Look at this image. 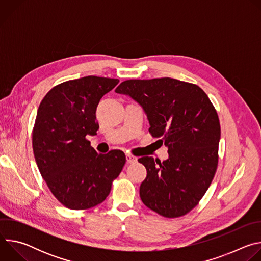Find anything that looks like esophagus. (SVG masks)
Instances as JSON below:
<instances>
[{"label":"esophagus","mask_w":261,"mask_h":261,"mask_svg":"<svg viewBox=\"0 0 261 261\" xmlns=\"http://www.w3.org/2000/svg\"><path fill=\"white\" fill-rule=\"evenodd\" d=\"M126 160H127V163H135L136 161H137V158L136 157H134V156H132L131 154H127L126 155Z\"/></svg>","instance_id":"1"}]
</instances>
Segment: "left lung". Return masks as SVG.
Returning a JSON list of instances; mask_svg holds the SVG:
<instances>
[{"label": "left lung", "mask_w": 261, "mask_h": 261, "mask_svg": "<svg viewBox=\"0 0 261 261\" xmlns=\"http://www.w3.org/2000/svg\"><path fill=\"white\" fill-rule=\"evenodd\" d=\"M116 93L142 107L148 131L168 148L163 162L138 159L146 168L139 188L142 202L166 218L186 215L202 198L217 169L221 129L215 107L198 86L169 77L126 81Z\"/></svg>", "instance_id": "left-lung-1"}]
</instances>
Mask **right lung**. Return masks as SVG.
I'll use <instances>...</instances> for the list:
<instances>
[{
    "mask_svg": "<svg viewBox=\"0 0 261 261\" xmlns=\"http://www.w3.org/2000/svg\"><path fill=\"white\" fill-rule=\"evenodd\" d=\"M119 80L86 76L53 88L41 101L33 130L37 166L55 197L70 210L103 202L121 173L126 156L98 154L86 139L96 135V110Z\"/></svg>",
    "mask_w": 261,
    "mask_h": 261,
    "instance_id": "obj_1",
    "label": "right lung"
}]
</instances>
